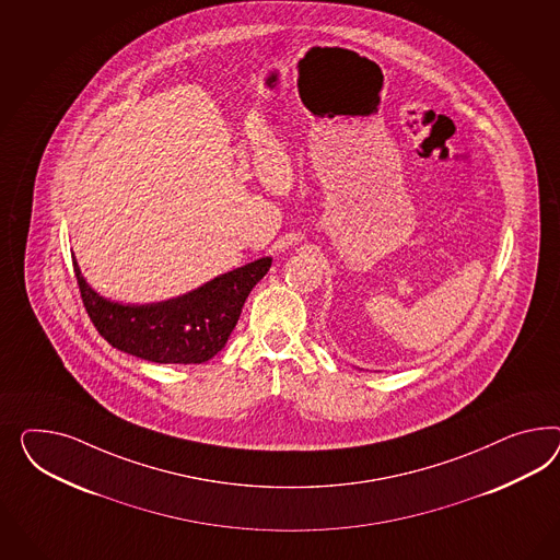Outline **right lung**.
Here are the masks:
<instances>
[{"label": "right lung", "mask_w": 560, "mask_h": 560, "mask_svg": "<svg viewBox=\"0 0 560 560\" xmlns=\"http://www.w3.org/2000/svg\"><path fill=\"white\" fill-rule=\"evenodd\" d=\"M271 262V257L246 262L165 302L121 303L91 289L73 255L81 300L97 332L121 352L159 364H199L218 354Z\"/></svg>", "instance_id": "obj_1"}]
</instances>
